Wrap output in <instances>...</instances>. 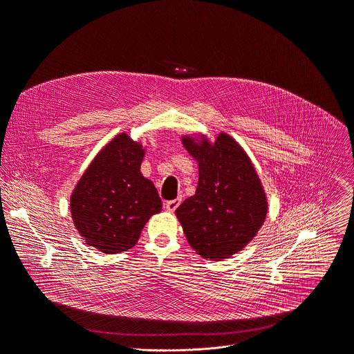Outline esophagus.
Segmentation results:
<instances>
[{
  "instance_id": "34e87169",
  "label": "esophagus",
  "mask_w": 354,
  "mask_h": 354,
  "mask_svg": "<svg viewBox=\"0 0 354 354\" xmlns=\"http://www.w3.org/2000/svg\"><path fill=\"white\" fill-rule=\"evenodd\" d=\"M180 204V198H176V199H172V201H167L165 204V208L169 211V212H174Z\"/></svg>"
}]
</instances>
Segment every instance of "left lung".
I'll return each mask as SVG.
<instances>
[{"label":"left lung","instance_id":"left-lung-1","mask_svg":"<svg viewBox=\"0 0 354 354\" xmlns=\"http://www.w3.org/2000/svg\"><path fill=\"white\" fill-rule=\"evenodd\" d=\"M180 142L198 163V187L175 211L191 248L204 259L240 253L268 214V196L245 150L221 131L183 134Z\"/></svg>","mask_w":354,"mask_h":354}]
</instances>
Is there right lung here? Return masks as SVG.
Here are the masks:
<instances>
[{"label": "right lung", "mask_w": 354, "mask_h": 354, "mask_svg": "<svg viewBox=\"0 0 354 354\" xmlns=\"http://www.w3.org/2000/svg\"><path fill=\"white\" fill-rule=\"evenodd\" d=\"M145 155L142 142L120 133L76 182L69 208L75 228L89 248L105 254L131 249L149 218L162 211L155 185L140 172Z\"/></svg>", "instance_id": "add662e5"}]
</instances>
